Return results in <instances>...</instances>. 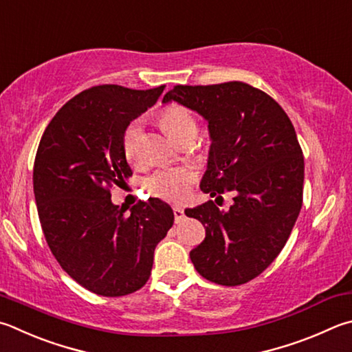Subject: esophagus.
<instances>
[{
  "label": "esophagus",
  "instance_id": "obj_1",
  "mask_svg": "<svg viewBox=\"0 0 352 352\" xmlns=\"http://www.w3.org/2000/svg\"><path fill=\"white\" fill-rule=\"evenodd\" d=\"M174 217L175 223H180L184 219V210L180 206H174Z\"/></svg>",
  "mask_w": 352,
  "mask_h": 352
}]
</instances>
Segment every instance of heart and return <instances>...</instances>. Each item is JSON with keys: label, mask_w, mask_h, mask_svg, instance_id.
Wrapping results in <instances>:
<instances>
[{"label": "heart", "mask_w": 352, "mask_h": 352, "mask_svg": "<svg viewBox=\"0 0 352 352\" xmlns=\"http://www.w3.org/2000/svg\"><path fill=\"white\" fill-rule=\"evenodd\" d=\"M162 126L168 135L180 142L189 132H197V124L192 115L184 107L172 106L162 113ZM142 135V120L131 121L123 132V151L129 162H137L138 144ZM197 174L190 168H164L152 174L146 180V188L155 197L168 201H184L190 194V188Z\"/></svg>", "instance_id": "obj_1"}]
</instances>
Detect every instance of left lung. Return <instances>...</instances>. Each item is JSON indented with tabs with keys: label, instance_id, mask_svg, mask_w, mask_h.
I'll return each mask as SVG.
<instances>
[{
	"label": "left lung",
	"instance_id": "obj_1",
	"mask_svg": "<svg viewBox=\"0 0 352 352\" xmlns=\"http://www.w3.org/2000/svg\"><path fill=\"white\" fill-rule=\"evenodd\" d=\"M208 121L210 148L200 189L221 198L186 209L206 229L189 254L201 277L223 286L249 282L286 245L302 209L305 162L289 117L276 100L241 81L175 86L164 95ZM215 198V201H217Z\"/></svg>",
	"mask_w": 352,
	"mask_h": 352
}]
</instances>
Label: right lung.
Here are the masks:
<instances>
[{
  "instance_id": "right-lung-1",
  "label": "right lung",
  "mask_w": 352,
  "mask_h": 352,
  "mask_svg": "<svg viewBox=\"0 0 352 352\" xmlns=\"http://www.w3.org/2000/svg\"><path fill=\"white\" fill-rule=\"evenodd\" d=\"M163 91L86 89L56 112L38 146L34 194L44 237L63 270L98 296L144 286L155 246L174 225V212L160 198L137 203L131 214L111 200V188L132 175L123 132Z\"/></svg>"
}]
</instances>
